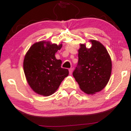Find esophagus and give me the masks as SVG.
<instances>
[{"instance_id":"1","label":"esophagus","mask_w":131,"mask_h":131,"mask_svg":"<svg viewBox=\"0 0 131 131\" xmlns=\"http://www.w3.org/2000/svg\"><path fill=\"white\" fill-rule=\"evenodd\" d=\"M72 71H73V68H71L69 69V74H70L72 73Z\"/></svg>"}]
</instances>
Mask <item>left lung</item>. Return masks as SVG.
<instances>
[{
    "mask_svg": "<svg viewBox=\"0 0 131 131\" xmlns=\"http://www.w3.org/2000/svg\"><path fill=\"white\" fill-rule=\"evenodd\" d=\"M91 42L90 48L80 45L79 61L72 73L80 89L88 94L102 91L110 80L112 70L111 59L105 46L94 40Z\"/></svg>",
    "mask_w": 131,
    "mask_h": 131,
    "instance_id": "8db88e82",
    "label": "left lung"
}]
</instances>
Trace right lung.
<instances>
[{
  "label": "right lung",
  "mask_w": 131,
  "mask_h": 131,
  "mask_svg": "<svg viewBox=\"0 0 131 131\" xmlns=\"http://www.w3.org/2000/svg\"><path fill=\"white\" fill-rule=\"evenodd\" d=\"M62 46L42 41L32 45L25 56V75L29 85L38 94L49 96L54 93L68 75V70L61 67L62 60L55 57Z\"/></svg>",
  "instance_id": "add662e5"
}]
</instances>
